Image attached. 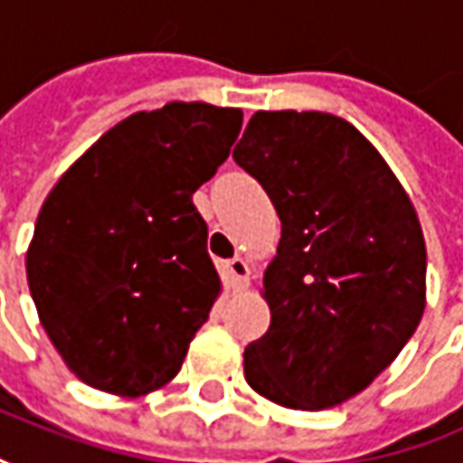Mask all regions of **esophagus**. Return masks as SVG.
<instances>
[{"mask_svg":"<svg viewBox=\"0 0 463 463\" xmlns=\"http://www.w3.org/2000/svg\"><path fill=\"white\" fill-rule=\"evenodd\" d=\"M226 273H229V279H232V284L234 287H247V281H250V266H247V260L244 258H232L229 263H226Z\"/></svg>","mask_w":463,"mask_h":463,"instance_id":"esophagus-1","label":"esophagus"}]
</instances>
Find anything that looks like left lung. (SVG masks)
<instances>
[{"label": "left lung", "mask_w": 463, "mask_h": 463, "mask_svg": "<svg viewBox=\"0 0 463 463\" xmlns=\"http://www.w3.org/2000/svg\"><path fill=\"white\" fill-rule=\"evenodd\" d=\"M234 161L281 219L263 276L270 328L244 349V378L287 409L344 404L399 357L425 312L417 211L375 146L334 114L255 111Z\"/></svg>", "instance_id": "left-lung-1"}]
</instances>
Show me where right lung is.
Instances as JSON below:
<instances>
[{
	"mask_svg": "<svg viewBox=\"0 0 463 463\" xmlns=\"http://www.w3.org/2000/svg\"><path fill=\"white\" fill-rule=\"evenodd\" d=\"M242 111L172 101L104 132L41 205L25 255L43 331L82 383L143 396L179 373L221 279L193 193Z\"/></svg>",
	"mask_w": 463,
	"mask_h": 463,
	"instance_id": "right-lung-1",
	"label": "right lung"
}]
</instances>
